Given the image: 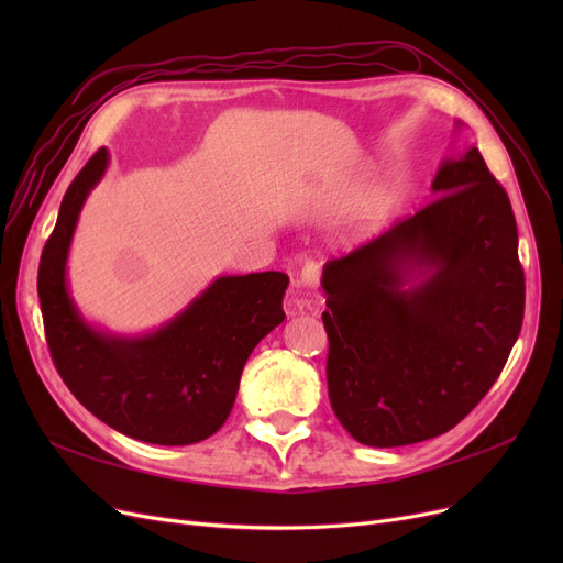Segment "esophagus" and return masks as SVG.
Here are the masks:
<instances>
[{"mask_svg": "<svg viewBox=\"0 0 563 563\" xmlns=\"http://www.w3.org/2000/svg\"><path fill=\"white\" fill-rule=\"evenodd\" d=\"M319 277H321V269H319V265L314 263V261H310V263H305L302 265V269H300V277H298V282H296V286H302V288H314L319 286ZM294 308L298 310V312H302V310H317L319 308V296H302V298H294Z\"/></svg>", "mask_w": 563, "mask_h": 563, "instance_id": "obj_1", "label": "esophagus"}]
</instances>
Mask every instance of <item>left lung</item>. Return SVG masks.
<instances>
[{
	"label": "left lung",
	"instance_id": "left-lung-1",
	"mask_svg": "<svg viewBox=\"0 0 563 563\" xmlns=\"http://www.w3.org/2000/svg\"><path fill=\"white\" fill-rule=\"evenodd\" d=\"M432 192L416 216L323 265L329 399L366 446L455 428L521 331L517 220L482 152L472 145L441 162Z\"/></svg>",
	"mask_w": 563,
	"mask_h": 563
}]
</instances>
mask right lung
Instances as JSON below:
<instances>
[{"mask_svg":"<svg viewBox=\"0 0 563 563\" xmlns=\"http://www.w3.org/2000/svg\"><path fill=\"white\" fill-rule=\"evenodd\" d=\"M108 162V150L100 147L67 187L42 251L37 294L46 343L63 383L98 420L147 444H197L223 428L249 354L286 319L288 277H218L180 314L145 335L91 327L67 286V253L84 201Z\"/></svg>","mask_w":563,"mask_h":563,"instance_id":"add662e5","label":"right lung"}]
</instances>
